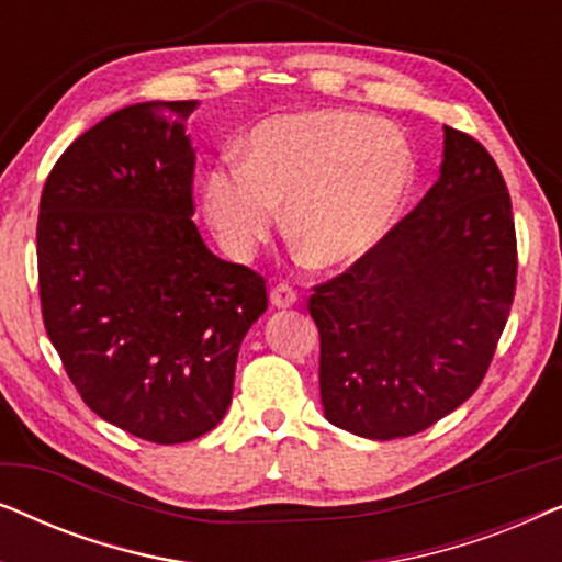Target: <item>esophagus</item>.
Returning <instances> with one entry per match:
<instances>
[{
    "label": "esophagus",
    "instance_id": "1",
    "mask_svg": "<svg viewBox=\"0 0 562 562\" xmlns=\"http://www.w3.org/2000/svg\"><path fill=\"white\" fill-rule=\"evenodd\" d=\"M271 304L279 306V310H286V306L296 304V291L289 286V283H276L271 289Z\"/></svg>",
    "mask_w": 562,
    "mask_h": 562
}]
</instances>
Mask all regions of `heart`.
Returning a JSON list of instances; mask_svg holds the SVG:
<instances>
[{
    "label": "heart",
    "instance_id": "b5f03b06",
    "mask_svg": "<svg viewBox=\"0 0 562 562\" xmlns=\"http://www.w3.org/2000/svg\"><path fill=\"white\" fill-rule=\"evenodd\" d=\"M412 153L381 120L352 112L271 117L252 130L243 164L214 166L204 212L222 248L256 252L286 204L291 240L317 268L348 266L394 225L412 187Z\"/></svg>",
    "mask_w": 562,
    "mask_h": 562
}]
</instances>
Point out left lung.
Returning <instances> with one entry per match:
<instances>
[{"label": "left lung", "mask_w": 562, "mask_h": 562, "mask_svg": "<svg viewBox=\"0 0 562 562\" xmlns=\"http://www.w3.org/2000/svg\"><path fill=\"white\" fill-rule=\"evenodd\" d=\"M514 289L504 176L475 137L445 127L435 187L310 296L325 417L368 440L432 427L481 386Z\"/></svg>", "instance_id": "1"}]
</instances>
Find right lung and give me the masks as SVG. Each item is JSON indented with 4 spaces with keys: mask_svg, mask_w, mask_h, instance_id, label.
Here are the masks:
<instances>
[{
    "mask_svg": "<svg viewBox=\"0 0 562 562\" xmlns=\"http://www.w3.org/2000/svg\"><path fill=\"white\" fill-rule=\"evenodd\" d=\"M189 102H143L68 145L37 214L43 325L83 404L158 445L196 440L233 402L266 279L206 248Z\"/></svg>",
    "mask_w": 562,
    "mask_h": 562,
    "instance_id": "right-lung-1",
    "label": "right lung"
}]
</instances>
